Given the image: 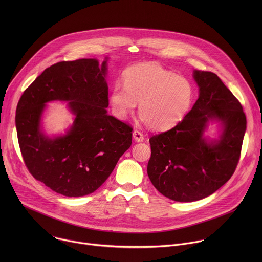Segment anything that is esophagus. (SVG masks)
<instances>
[{"label":"esophagus","mask_w":262,"mask_h":262,"mask_svg":"<svg viewBox=\"0 0 262 262\" xmlns=\"http://www.w3.org/2000/svg\"><path fill=\"white\" fill-rule=\"evenodd\" d=\"M133 137H134V139H135L136 142H143V141H144V136H143V134H142L141 132L137 130V129H135V130L133 132Z\"/></svg>","instance_id":"1"}]
</instances>
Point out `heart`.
Instances as JSON below:
<instances>
[{
  "label": "heart",
  "instance_id": "obj_1",
  "mask_svg": "<svg viewBox=\"0 0 262 262\" xmlns=\"http://www.w3.org/2000/svg\"><path fill=\"white\" fill-rule=\"evenodd\" d=\"M123 86L114 85L110 94L112 113L118 119L133 114L137 103L141 119L155 130L178 124L190 111L194 88L184 78L155 63H140L124 70Z\"/></svg>",
  "mask_w": 262,
  "mask_h": 262
}]
</instances>
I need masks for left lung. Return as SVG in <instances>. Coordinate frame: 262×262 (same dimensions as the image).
<instances>
[{
  "label": "left lung",
  "instance_id": "1",
  "mask_svg": "<svg viewBox=\"0 0 262 262\" xmlns=\"http://www.w3.org/2000/svg\"><path fill=\"white\" fill-rule=\"evenodd\" d=\"M199 97L173 128L149 139L147 174L155 188L178 202L201 200L225 184L237 166L247 119L241 102L215 73L194 70ZM216 122V139L205 136Z\"/></svg>",
  "mask_w": 262,
  "mask_h": 262
}]
</instances>
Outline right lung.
<instances>
[{
    "mask_svg": "<svg viewBox=\"0 0 262 262\" xmlns=\"http://www.w3.org/2000/svg\"><path fill=\"white\" fill-rule=\"evenodd\" d=\"M107 58L63 61L47 68L25 90L15 124L24 162L37 180L67 197L96 191L132 145L133 128L110 116ZM68 102L75 116L64 135L50 137L41 120L46 103Z\"/></svg>",
    "mask_w": 262,
    "mask_h": 262,
    "instance_id": "add662e5",
    "label": "right lung"
}]
</instances>
